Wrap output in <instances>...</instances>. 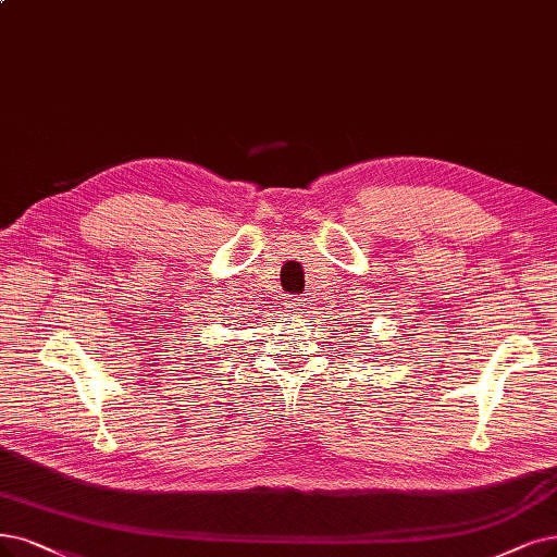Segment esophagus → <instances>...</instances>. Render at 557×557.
<instances>
[{"label":"esophagus","mask_w":557,"mask_h":557,"mask_svg":"<svg viewBox=\"0 0 557 557\" xmlns=\"http://www.w3.org/2000/svg\"><path fill=\"white\" fill-rule=\"evenodd\" d=\"M286 305H289V310L296 314H310L314 302L310 298H292Z\"/></svg>","instance_id":"1"}]
</instances>
